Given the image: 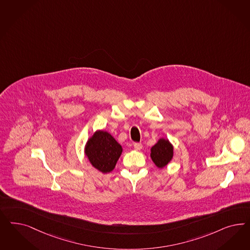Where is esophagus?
Segmentation results:
<instances>
[{"label": "esophagus", "mask_w": 250, "mask_h": 250, "mask_svg": "<svg viewBox=\"0 0 250 250\" xmlns=\"http://www.w3.org/2000/svg\"><path fill=\"white\" fill-rule=\"evenodd\" d=\"M134 149H135V150H137V151L142 150V149H143V145H142V144H139V143L134 144Z\"/></svg>", "instance_id": "1"}]
</instances>
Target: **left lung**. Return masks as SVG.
Here are the masks:
<instances>
[{"instance_id":"obj_1","label":"left lung","mask_w":250,"mask_h":250,"mask_svg":"<svg viewBox=\"0 0 250 250\" xmlns=\"http://www.w3.org/2000/svg\"><path fill=\"white\" fill-rule=\"evenodd\" d=\"M150 156L153 164L159 169H162L172 161L174 156V146L168 139L160 138L151 148Z\"/></svg>"}]
</instances>
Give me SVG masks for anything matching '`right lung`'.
<instances>
[{"mask_svg":"<svg viewBox=\"0 0 250 250\" xmlns=\"http://www.w3.org/2000/svg\"><path fill=\"white\" fill-rule=\"evenodd\" d=\"M122 151V146L109 132L97 129L87 140L83 153L93 167L106 174L114 170Z\"/></svg>","mask_w":250,"mask_h":250,"instance_id":"add662e5","label":"right lung"}]
</instances>
